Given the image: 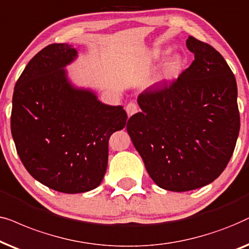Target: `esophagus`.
Returning a JSON list of instances; mask_svg holds the SVG:
<instances>
[{"instance_id":"esophagus-1","label":"esophagus","mask_w":249,"mask_h":249,"mask_svg":"<svg viewBox=\"0 0 249 249\" xmlns=\"http://www.w3.org/2000/svg\"><path fill=\"white\" fill-rule=\"evenodd\" d=\"M125 110H126L128 116H132V115L137 114V112L139 111V107L137 104H134V102H130V104L125 107Z\"/></svg>"}]
</instances>
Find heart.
<instances>
[{
    "label": "heart",
    "instance_id": "obj_1",
    "mask_svg": "<svg viewBox=\"0 0 249 249\" xmlns=\"http://www.w3.org/2000/svg\"><path fill=\"white\" fill-rule=\"evenodd\" d=\"M182 65V60L178 55H174L165 64L163 68V72H161V77L163 79H171L175 77L178 75V72L180 71Z\"/></svg>",
    "mask_w": 249,
    "mask_h": 249
}]
</instances>
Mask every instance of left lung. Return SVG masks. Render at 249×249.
<instances>
[{"instance_id": "8db88e82", "label": "left lung", "mask_w": 249, "mask_h": 249, "mask_svg": "<svg viewBox=\"0 0 249 249\" xmlns=\"http://www.w3.org/2000/svg\"><path fill=\"white\" fill-rule=\"evenodd\" d=\"M190 67L171 84L138 97L127 122L135 149L158 187L182 192L210 184L233 154L239 134L237 82L213 46L189 36Z\"/></svg>"}]
</instances>
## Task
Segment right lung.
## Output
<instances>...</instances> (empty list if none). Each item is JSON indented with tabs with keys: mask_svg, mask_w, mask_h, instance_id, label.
Segmentation results:
<instances>
[{
	"mask_svg": "<svg viewBox=\"0 0 249 249\" xmlns=\"http://www.w3.org/2000/svg\"><path fill=\"white\" fill-rule=\"evenodd\" d=\"M76 57L66 43L45 46L25 67L12 98L11 133L20 160L35 180L64 194L101 183L109 138L127 119L122 106L71 85L64 68Z\"/></svg>",
	"mask_w": 249,
	"mask_h": 249,
	"instance_id": "right-lung-1",
	"label": "right lung"
}]
</instances>
